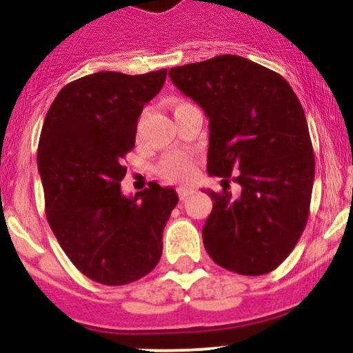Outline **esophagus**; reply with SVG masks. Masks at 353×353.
<instances>
[{
  "label": "esophagus",
  "mask_w": 353,
  "mask_h": 353,
  "mask_svg": "<svg viewBox=\"0 0 353 353\" xmlns=\"http://www.w3.org/2000/svg\"><path fill=\"white\" fill-rule=\"evenodd\" d=\"M193 193H194V190H190V188H179V190H177V194H179L181 199H186Z\"/></svg>",
  "instance_id": "34e87169"
}]
</instances>
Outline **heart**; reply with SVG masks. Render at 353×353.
I'll return each mask as SVG.
<instances>
[{
	"mask_svg": "<svg viewBox=\"0 0 353 353\" xmlns=\"http://www.w3.org/2000/svg\"><path fill=\"white\" fill-rule=\"evenodd\" d=\"M188 105V102L181 101V99H174L172 108L174 110ZM194 172V163L191 157L184 154H170L163 157L159 163V174L167 181H174V183H184L190 181Z\"/></svg>",
	"mask_w": 353,
	"mask_h": 353,
	"instance_id": "heart-1",
	"label": "heart"
}]
</instances>
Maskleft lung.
Returning <instances> with one entry per match:
<instances>
[{
  "mask_svg": "<svg viewBox=\"0 0 353 353\" xmlns=\"http://www.w3.org/2000/svg\"><path fill=\"white\" fill-rule=\"evenodd\" d=\"M170 80L210 119L208 190L203 227L210 258L239 275H265L283 263L309 216L314 154L304 109L282 74L234 54L170 68ZM232 179L239 195L228 191Z\"/></svg>",
  "mask_w": 353,
  "mask_h": 353,
  "instance_id": "left-lung-1",
  "label": "left lung"
}]
</instances>
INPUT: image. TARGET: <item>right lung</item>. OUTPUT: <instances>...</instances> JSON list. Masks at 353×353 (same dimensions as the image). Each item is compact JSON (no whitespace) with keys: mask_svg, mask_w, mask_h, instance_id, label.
Masks as SVG:
<instances>
[{"mask_svg":"<svg viewBox=\"0 0 353 353\" xmlns=\"http://www.w3.org/2000/svg\"><path fill=\"white\" fill-rule=\"evenodd\" d=\"M165 77L167 70L87 74L63 87L46 114L37 167L48 222L70 261L104 285L137 282L155 268L179 201L157 183L131 198L121 193L138 117Z\"/></svg>","mask_w":353,"mask_h":353,"instance_id":"add662e5","label":"right lung"}]
</instances>
